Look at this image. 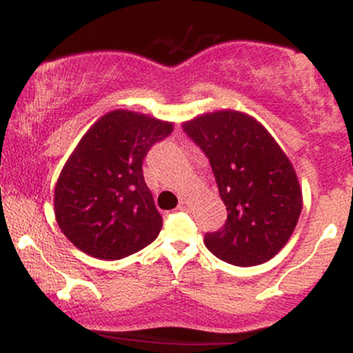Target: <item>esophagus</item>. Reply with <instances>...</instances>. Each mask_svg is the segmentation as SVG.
<instances>
[{
	"label": "esophagus",
	"instance_id": "esophagus-1",
	"mask_svg": "<svg viewBox=\"0 0 353 353\" xmlns=\"http://www.w3.org/2000/svg\"><path fill=\"white\" fill-rule=\"evenodd\" d=\"M189 201H185V199H181L179 201V205H177V209L179 210H189Z\"/></svg>",
	"mask_w": 353,
	"mask_h": 353
}]
</instances>
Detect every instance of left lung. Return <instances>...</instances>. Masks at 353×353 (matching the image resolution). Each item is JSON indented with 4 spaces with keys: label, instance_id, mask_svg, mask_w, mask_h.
Wrapping results in <instances>:
<instances>
[{
    "label": "left lung",
    "instance_id": "left-lung-1",
    "mask_svg": "<svg viewBox=\"0 0 353 353\" xmlns=\"http://www.w3.org/2000/svg\"><path fill=\"white\" fill-rule=\"evenodd\" d=\"M208 156L228 221L205 234L216 257L239 267L270 261L292 236L302 210V189L289 157L252 116L232 109L182 124Z\"/></svg>",
    "mask_w": 353,
    "mask_h": 353
}]
</instances>
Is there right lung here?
<instances>
[{"label": "right lung", "mask_w": 353, "mask_h": 353, "mask_svg": "<svg viewBox=\"0 0 353 353\" xmlns=\"http://www.w3.org/2000/svg\"><path fill=\"white\" fill-rule=\"evenodd\" d=\"M172 123L134 111L99 117L72 151L54 188V216L91 257L117 261L159 236L163 217L145 185L143 161Z\"/></svg>", "instance_id": "right-lung-1"}]
</instances>
